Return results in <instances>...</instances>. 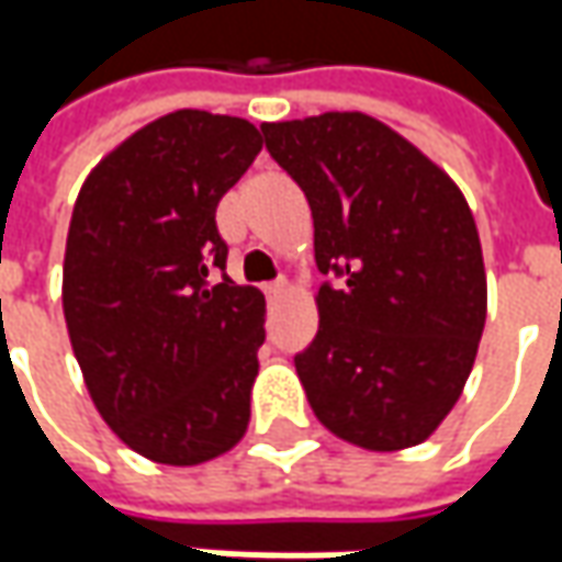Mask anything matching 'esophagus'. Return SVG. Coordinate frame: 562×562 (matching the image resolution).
Masks as SVG:
<instances>
[{
  "label": "esophagus",
  "instance_id": "34e87169",
  "mask_svg": "<svg viewBox=\"0 0 562 562\" xmlns=\"http://www.w3.org/2000/svg\"><path fill=\"white\" fill-rule=\"evenodd\" d=\"M291 291V284H288V278H278V281H271L266 284V293H269V300H281L284 293Z\"/></svg>",
  "mask_w": 562,
  "mask_h": 562
}]
</instances>
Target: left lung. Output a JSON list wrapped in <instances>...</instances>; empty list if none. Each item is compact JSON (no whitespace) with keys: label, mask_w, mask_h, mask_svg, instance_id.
<instances>
[{"label":"left lung","mask_w":562,"mask_h":562,"mask_svg":"<svg viewBox=\"0 0 562 562\" xmlns=\"http://www.w3.org/2000/svg\"><path fill=\"white\" fill-rule=\"evenodd\" d=\"M313 209L318 331L296 375L318 422L366 450L422 443L479 353L487 281L460 187L362 112L262 124Z\"/></svg>","instance_id":"left-lung-1"}]
</instances>
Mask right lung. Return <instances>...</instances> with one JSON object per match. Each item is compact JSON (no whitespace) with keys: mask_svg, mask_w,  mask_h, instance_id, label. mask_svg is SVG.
<instances>
[{"mask_svg":"<svg viewBox=\"0 0 562 562\" xmlns=\"http://www.w3.org/2000/svg\"><path fill=\"white\" fill-rule=\"evenodd\" d=\"M259 149L249 121L181 109L112 149L77 193L68 335L99 416L146 460L205 463L247 431L266 296L225 274L215 209Z\"/></svg>","mask_w":562,"mask_h":562,"instance_id":"add662e5","label":"right lung"}]
</instances>
